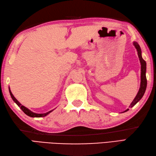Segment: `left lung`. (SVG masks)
I'll return each mask as SVG.
<instances>
[{"label": "left lung", "mask_w": 156, "mask_h": 156, "mask_svg": "<svg viewBox=\"0 0 156 156\" xmlns=\"http://www.w3.org/2000/svg\"><path fill=\"white\" fill-rule=\"evenodd\" d=\"M133 45L135 46V48L137 49L138 57L140 58V61L141 63V84H140V90H139L136 97H135L134 100L131 102L130 106H129V107L131 108L133 107V106H135L139 101L141 100V98L143 97L147 87V78H146V75H145V73H146V62H145V61L141 56V48L140 45H139L136 41L133 42ZM128 110L129 108H127V110L125 111L124 112L127 111Z\"/></svg>", "instance_id": "8db88e82"}]
</instances>
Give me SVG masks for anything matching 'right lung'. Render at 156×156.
Masks as SVG:
<instances>
[{
  "label": "right lung",
  "mask_w": 156,
  "mask_h": 156,
  "mask_svg": "<svg viewBox=\"0 0 156 156\" xmlns=\"http://www.w3.org/2000/svg\"><path fill=\"white\" fill-rule=\"evenodd\" d=\"M9 92H10V94H11V97L12 99L13 100V101H14L15 103L20 108H21V110L23 112H24L26 115L29 116V117H45L46 115H48V114L50 113L51 112H52L53 111H54V110H51V111H49L48 112H45V113H41V114L35 113V112H34L31 111L30 110H29V109H28L27 108H26L25 107H24V106L22 105L21 103H20V102L17 100H16V99L15 98L14 96H13V94H12L11 90H10V88H9Z\"/></svg>",
  "instance_id": "add662e5"
}]
</instances>
